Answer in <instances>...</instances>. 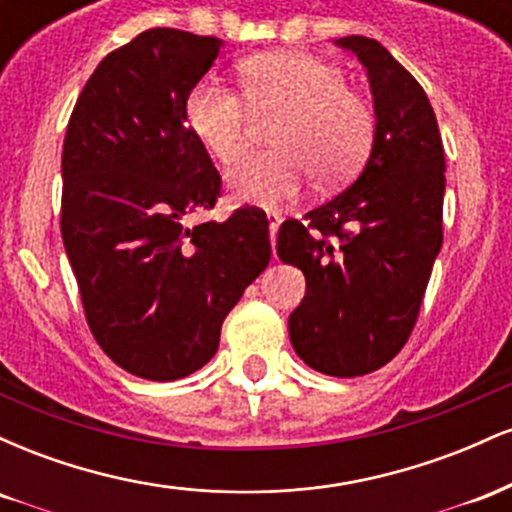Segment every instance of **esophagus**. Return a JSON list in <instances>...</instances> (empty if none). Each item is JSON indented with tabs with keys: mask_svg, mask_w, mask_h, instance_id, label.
<instances>
[{
	"mask_svg": "<svg viewBox=\"0 0 512 512\" xmlns=\"http://www.w3.org/2000/svg\"><path fill=\"white\" fill-rule=\"evenodd\" d=\"M267 219H269V236H272V245H274L276 231H279V226H281V214H279V211L269 209L267 211Z\"/></svg>",
	"mask_w": 512,
	"mask_h": 512,
	"instance_id": "1",
	"label": "esophagus"
}]
</instances>
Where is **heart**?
I'll use <instances>...</instances> for the list:
<instances>
[{"label":"heart","instance_id":"heart-1","mask_svg":"<svg viewBox=\"0 0 512 512\" xmlns=\"http://www.w3.org/2000/svg\"><path fill=\"white\" fill-rule=\"evenodd\" d=\"M238 88L207 76L190 88L185 117L216 161L233 166L248 151L252 110L281 113L269 134L276 149L231 173L233 195L272 204L298 195L308 175L320 187L351 180L373 149L375 113L363 93L344 84L337 64L310 52H262L240 64Z\"/></svg>","mask_w":512,"mask_h":512}]
</instances>
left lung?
Wrapping results in <instances>:
<instances>
[{
	"instance_id": "left-lung-1",
	"label": "left lung",
	"mask_w": 512,
	"mask_h": 512,
	"mask_svg": "<svg viewBox=\"0 0 512 512\" xmlns=\"http://www.w3.org/2000/svg\"><path fill=\"white\" fill-rule=\"evenodd\" d=\"M366 67L375 142L342 195L286 219L281 262L303 269L305 296L289 317L296 354L317 373L356 378L407 344L443 245L445 151L426 91L378 40H337Z\"/></svg>"
}]
</instances>
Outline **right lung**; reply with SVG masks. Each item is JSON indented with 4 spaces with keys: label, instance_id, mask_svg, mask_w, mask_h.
<instances>
[{
    "label": "right lung",
    "instance_id": "1",
    "mask_svg": "<svg viewBox=\"0 0 512 512\" xmlns=\"http://www.w3.org/2000/svg\"><path fill=\"white\" fill-rule=\"evenodd\" d=\"M223 48L149 28L110 52L76 98L62 146V240L91 334L120 368L168 383L219 349L221 325L272 257L267 214L187 226L221 175L185 117Z\"/></svg>",
    "mask_w": 512,
    "mask_h": 512
}]
</instances>
